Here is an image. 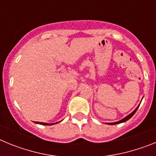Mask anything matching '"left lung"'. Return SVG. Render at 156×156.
<instances>
[{"label": "left lung", "mask_w": 156, "mask_h": 156, "mask_svg": "<svg viewBox=\"0 0 156 156\" xmlns=\"http://www.w3.org/2000/svg\"><path fill=\"white\" fill-rule=\"evenodd\" d=\"M138 107H139V105L137 106V108H136V109H135L134 111L133 112H131V113L129 114V115H128L127 116H126V117H125L124 119H122V120H120V121H118V122H109V123H108V124H111V125H114V124H119V123H121V122H126V121H127L128 119H130V118H131V117L133 116V115H134V113H135V112H136V111H137V108H138Z\"/></svg>", "instance_id": "1"}]
</instances>
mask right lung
<instances>
[{
	"instance_id": "1",
	"label": "right lung",
	"mask_w": 156,
	"mask_h": 156,
	"mask_svg": "<svg viewBox=\"0 0 156 156\" xmlns=\"http://www.w3.org/2000/svg\"><path fill=\"white\" fill-rule=\"evenodd\" d=\"M36 123H39V124L41 125H48V126H50V125H53L55 123H46V122H35ZM57 123V122H56Z\"/></svg>"
}]
</instances>
